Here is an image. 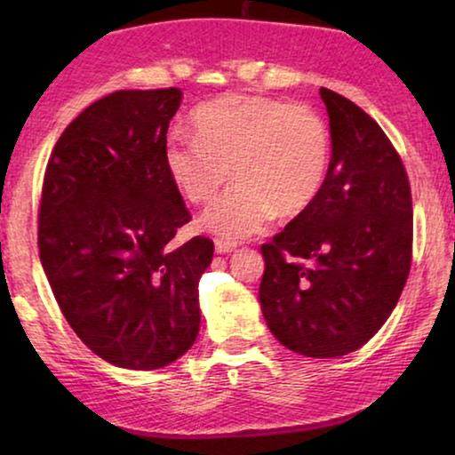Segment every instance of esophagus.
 <instances>
[{
  "label": "esophagus",
  "mask_w": 455,
  "mask_h": 455,
  "mask_svg": "<svg viewBox=\"0 0 455 455\" xmlns=\"http://www.w3.org/2000/svg\"><path fill=\"white\" fill-rule=\"evenodd\" d=\"M234 248H235L234 242H226V240H215V251H217V254H228V252H232Z\"/></svg>",
  "instance_id": "obj_1"
}]
</instances>
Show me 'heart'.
I'll use <instances>...</instances> for the list:
<instances>
[{"label":"heart","mask_w":455,"mask_h":455,"mask_svg":"<svg viewBox=\"0 0 455 455\" xmlns=\"http://www.w3.org/2000/svg\"><path fill=\"white\" fill-rule=\"evenodd\" d=\"M195 136L173 132L164 164L172 184L190 203H204L228 182L232 188L203 211L198 226L240 242L279 213L296 215L319 196L331 159V134L308 105L259 95H229L192 116Z\"/></svg>","instance_id":"1"}]
</instances>
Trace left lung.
<instances>
[{
  "label": "left lung",
  "mask_w": 455,
  "mask_h": 455,
  "mask_svg": "<svg viewBox=\"0 0 455 455\" xmlns=\"http://www.w3.org/2000/svg\"><path fill=\"white\" fill-rule=\"evenodd\" d=\"M331 161L319 196L260 246L259 302L288 350L346 356L389 319L412 263V195L400 155L350 99L321 89Z\"/></svg>",
  "instance_id": "left-lung-1"
}]
</instances>
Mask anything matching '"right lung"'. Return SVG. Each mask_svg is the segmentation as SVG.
Masks as SVG:
<instances>
[{
	"label": "right lung",
	"mask_w": 455,
	"mask_h": 455,
	"mask_svg": "<svg viewBox=\"0 0 455 455\" xmlns=\"http://www.w3.org/2000/svg\"><path fill=\"white\" fill-rule=\"evenodd\" d=\"M180 89L117 91L89 105L49 157L41 265L66 321L120 369L172 364L201 327L198 279L213 242L172 240L190 213L164 164Z\"/></svg>",
	"instance_id": "obj_1"
}]
</instances>
